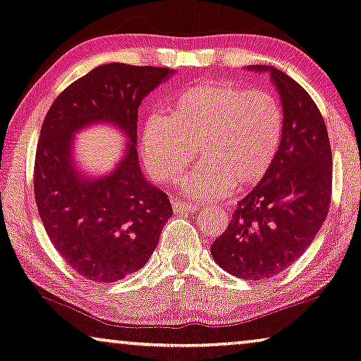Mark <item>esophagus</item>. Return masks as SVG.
I'll use <instances>...</instances> for the list:
<instances>
[{
    "label": "esophagus",
    "instance_id": "34e87169",
    "mask_svg": "<svg viewBox=\"0 0 361 361\" xmlns=\"http://www.w3.org/2000/svg\"><path fill=\"white\" fill-rule=\"evenodd\" d=\"M173 211H175L176 214H185V213H193V211H196L200 208V206L196 204H191V203H185V201H178L175 200L173 201Z\"/></svg>",
    "mask_w": 361,
    "mask_h": 361
}]
</instances>
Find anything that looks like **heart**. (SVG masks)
<instances>
[{"instance_id":"1","label":"heart","mask_w":361,"mask_h":361,"mask_svg":"<svg viewBox=\"0 0 361 361\" xmlns=\"http://www.w3.org/2000/svg\"><path fill=\"white\" fill-rule=\"evenodd\" d=\"M282 107L264 89L228 82L188 87L173 99L166 117H150L142 128L143 163L158 183L183 181L195 200L223 198L266 175L282 138Z\"/></svg>"}]
</instances>
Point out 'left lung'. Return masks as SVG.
<instances>
[{"mask_svg": "<svg viewBox=\"0 0 361 361\" xmlns=\"http://www.w3.org/2000/svg\"><path fill=\"white\" fill-rule=\"evenodd\" d=\"M269 71L284 109L281 145L211 246L219 267L247 281L274 277L297 261L320 231L331 201V148L324 117L300 84L282 71Z\"/></svg>", "mask_w": 361, "mask_h": 361, "instance_id": "left-lung-1", "label": "left lung"}]
</instances>
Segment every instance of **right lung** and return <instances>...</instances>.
<instances>
[{
	"instance_id": "right-lung-1",
	"label": "right lung",
	"mask_w": 361,
	"mask_h": 361,
	"mask_svg": "<svg viewBox=\"0 0 361 361\" xmlns=\"http://www.w3.org/2000/svg\"><path fill=\"white\" fill-rule=\"evenodd\" d=\"M171 72L99 66L62 90L42 122L32 176L37 211L56 251L89 281L115 282L138 271L173 216L166 195L143 178L135 148L138 107ZM95 121L117 123L131 143L117 171L84 180L70 165V137Z\"/></svg>"
}]
</instances>
